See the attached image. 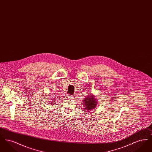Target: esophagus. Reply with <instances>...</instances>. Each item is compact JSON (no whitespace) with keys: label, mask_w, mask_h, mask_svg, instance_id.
<instances>
[{"label":"esophagus","mask_w":152,"mask_h":152,"mask_svg":"<svg viewBox=\"0 0 152 152\" xmlns=\"http://www.w3.org/2000/svg\"><path fill=\"white\" fill-rule=\"evenodd\" d=\"M68 97L69 99H72L73 98V96H71V95H68Z\"/></svg>","instance_id":"34e87169"}]
</instances>
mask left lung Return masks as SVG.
Masks as SVG:
<instances>
[{"mask_svg":"<svg viewBox=\"0 0 152 152\" xmlns=\"http://www.w3.org/2000/svg\"><path fill=\"white\" fill-rule=\"evenodd\" d=\"M84 101L86 105L85 109H87L86 110H88V112L94 109L95 107H96L97 101L94 95L91 94L89 96H87L86 98L84 99Z\"/></svg>","mask_w":152,"mask_h":152,"instance_id":"left-lung-1","label":"left lung"}]
</instances>
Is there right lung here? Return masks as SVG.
<instances>
[{
  "mask_svg": "<svg viewBox=\"0 0 152 152\" xmlns=\"http://www.w3.org/2000/svg\"><path fill=\"white\" fill-rule=\"evenodd\" d=\"M50 102H51V101H50Z\"/></svg>",
  "mask_w": 152,
  "mask_h": 152,
  "instance_id": "add662e5",
  "label": "right lung"
}]
</instances>
